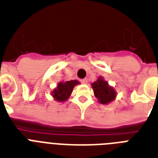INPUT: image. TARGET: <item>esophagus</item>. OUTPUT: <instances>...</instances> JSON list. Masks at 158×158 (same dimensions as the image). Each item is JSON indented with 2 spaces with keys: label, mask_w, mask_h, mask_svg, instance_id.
<instances>
[{
  "label": "esophagus",
  "mask_w": 158,
  "mask_h": 158,
  "mask_svg": "<svg viewBox=\"0 0 158 158\" xmlns=\"http://www.w3.org/2000/svg\"><path fill=\"white\" fill-rule=\"evenodd\" d=\"M81 82L83 83V84H87L88 83V80H87V78H84V79L81 80Z\"/></svg>",
  "instance_id": "obj_1"
}]
</instances>
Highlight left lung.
Listing matches in <instances>:
<instances>
[{"label": "left lung", "instance_id": "1", "mask_svg": "<svg viewBox=\"0 0 158 158\" xmlns=\"http://www.w3.org/2000/svg\"><path fill=\"white\" fill-rule=\"evenodd\" d=\"M94 96L102 104H107L113 101L117 96V93L113 87L110 86L103 77H99L96 81L92 83Z\"/></svg>", "mask_w": 158, "mask_h": 158}]
</instances>
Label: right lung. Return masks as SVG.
<instances>
[{"label": "right lung", "instance_id": "right-lung-1", "mask_svg": "<svg viewBox=\"0 0 158 158\" xmlns=\"http://www.w3.org/2000/svg\"><path fill=\"white\" fill-rule=\"evenodd\" d=\"M78 84H80V82L77 80L61 81L52 91V96L58 102H64L70 97L74 86Z\"/></svg>", "mask_w": 158, "mask_h": 158}]
</instances>
